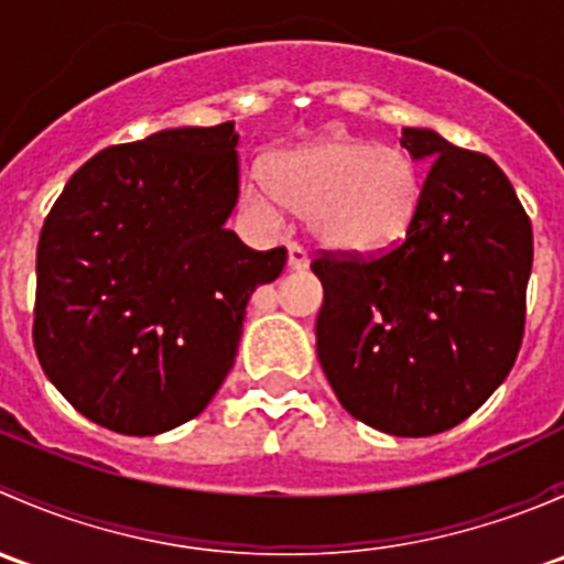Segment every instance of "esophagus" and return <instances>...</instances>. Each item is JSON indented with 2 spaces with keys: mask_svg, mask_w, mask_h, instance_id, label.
I'll return each mask as SVG.
<instances>
[{
  "mask_svg": "<svg viewBox=\"0 0 564 564\" xmlns=\"http://www.w3.org/2000/svg\"><path fill=\"white\" fill-rule=\"evenodd\" d=\"M289 270H305L308 267V253L297 242H289Z\"/></svg>",
  "mask_w": 564,
  "mask_h": 564,
  "instance_id": "34e87169",
  "label": "esophagus"
}]
</instances>
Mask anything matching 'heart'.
<instances>
[{"mask_svg": "<svg viewBox=\"0 0 564 564\" xmlns=\"http://www.w3.org/2000/svg\"><path fill=\"white\" fill-rule=\"evenodd\" d=\"M267 187H250L246 204L261 224H278V202L308 220L324 250L351 256L382 253L414 224L423 176L409 152L377 147L355 135H324L281 152L264 169Z\"/></svg>", "mask_w": 564, "mask_h": 564, "instance_id": "heart-1", "label": "heart"}]
</instances>
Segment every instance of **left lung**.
I'll use <instances>...</instances> for the list:
<instances>
[{
  "mask_svg": "<svg viewBox=\"0 0 564 564\" xmlns=\"http://www.w3.org/2000/svg\"><path fill=\"white\" fill-rule=\"evenodd\" d=\"M401 147L429 163L423 202L398 246L316 256V355L340 406L392 436L464 423L519 357L532 224L502 169L429 128Z\"/></svg>",
  "mask_w": 564,
  "mask_h": 564,
  "instance_id": "left-lung-1",
  "label": "left lung"
}]
</instances>
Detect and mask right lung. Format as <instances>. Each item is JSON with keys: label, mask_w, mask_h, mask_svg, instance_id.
I'll return each instance as SVG.
<instances>
[{"label": "right lung", "mask_w": 564, "mask_h": 564, "mask_svg": "<svg viewBox=\"0 0 564 564\" xmlns=\"http://www.w3.org/2000/svg\"><path fill=\"white\" fill-rule=\"evenodd\" d=\"M235 122L174 128L89 158L37 242V360L93 423L155 436L204 412L231 371L250 294L286 248L253 250Z\"/></svg>", "instance_id": "1"}]
</instances>
